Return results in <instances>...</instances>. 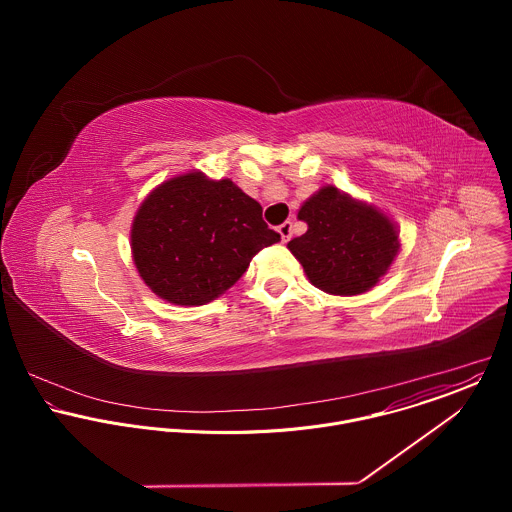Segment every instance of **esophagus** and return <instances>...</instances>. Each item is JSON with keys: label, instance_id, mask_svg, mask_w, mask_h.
<instances>
[{"label": "esophagus", "instance_id": "1", "mask_svg": "<svg viewBox=\"0 0 512 512\" xmlns=\"http://www.w3.org/2000/svg\"><path fill=\"white\" fill-rule=\"evenodd\" d=\"M278 232H280V236H282V240L284 242H288L290 238H292L293 232V224L292 220H286V222H282L280 226H278Z\"/></svg>", "mask_w": 512, "mask_h": 512}]
</instances>
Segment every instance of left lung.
Returning a JSON list of instances; mask_svg holds the SVG:
<instances>
[{
  "mask_svg": "<svg viewBox=\"0 0 512 512\" xmlns=\"http://www.w3.org/2000/svg\"><path fill=\"white\" fill-rule=\"evenodd\" d=\"M297 219L307 232L288 242L309 282L331 295H359L374 288L400 250L398 228L376 207L337 187H321Z\"/></svg>",
  "mask_w": 512,
  "mask_h": 512,
  "instance_id": "left-lung-1",
  "label": "left lung"
}]
</instances>
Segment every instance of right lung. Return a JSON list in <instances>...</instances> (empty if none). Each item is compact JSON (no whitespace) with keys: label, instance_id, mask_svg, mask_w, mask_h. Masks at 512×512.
I'll return each mask as SVG.
<instances>
[{"label":"right lung","instance_id":"add662e5","mask_svg":"<svg viewBox=\"0 0 512 512\" xmlns=\"http://www.w3.org/2000/svg\"><path fill=\"white\" fill-rule=\"evenodd\" d=\"M280 234L230 179L191 171L147 195L132 222V256L147 288L175 305H205L232 288Z\"/></svg>","mask_w":512,"mask_h":512}]
</instances>
